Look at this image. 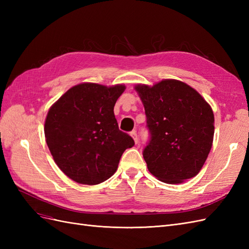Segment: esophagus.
I'll use <instances>...</instances> for the list:
<instances>
[{
	"label": "esophagus",
	"instance_id": "1",
	"mask_svg": "<svg viewBox=\"0 0 249 249\" xmlns=\"http://www.w3.org/2000/svg\"><path fill=\"white\" fill-rule=\"evenodd\" d=\"M131 136H132V138L134 139V141H135V143H138V136H137V133H136V131H133V132H131Z\"/></svg>",
	"mask_w": 249,
	"mask_h": 249
}]
</instances>
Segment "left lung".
<instances>
[{
    "mask_svg": "<svg viewBox=\"0 0 249 249\" xmlns=\"http://www.w3.org/2000/svg\"><path fill=\"white\" fill-rule=\"evenodd\" d=\"M144 106L150 140L143 150L147 169L166 184H180L202 168L213 144L214 113L186 83L165 79L135 86Z\"/></svg>",
    "mask_w": 249,
    "mask_h": 249,
    "instance_id": "obj_1",
    "label": "left lung"
}]
</instances>
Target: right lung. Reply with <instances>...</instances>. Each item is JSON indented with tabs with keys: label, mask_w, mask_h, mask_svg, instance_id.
Instances as JSON below:
<instances>
[{
	"label": "right lung",
	"mask_w": 249,
	"mask_h": 249,
	"mask_svg": "<svg viewBox=\"0 0 249 249\" xmlns=\"http://www.w3.org/2000/svg\"><path fill=\"white\" fill-rule=\"evenodd\" d=\"M125 86L81 83L52 105L44 123L47 144L58 167L74 182L97 185L117 170L135 143L118 129L114 106Z\"/></svg>",
	"instance_id": "add662e5"
}]
</instances>
